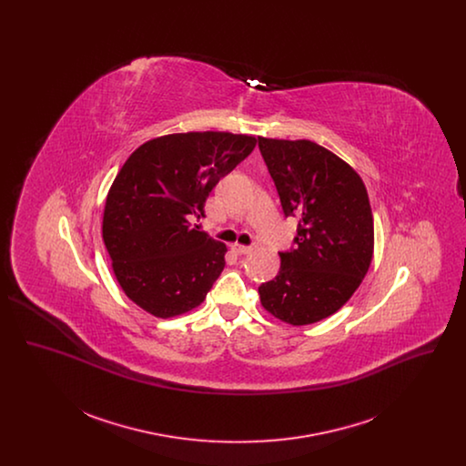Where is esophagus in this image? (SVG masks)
Returning a JSON list of instances; mask_svg holds the SVG:
<instances>
[{
	"label": "esophagus",
	"instance_id": "1",
	"mask_svg": "<svg viewBox=\"0 0 466 466\" xmlns=\"http://www.w3.org/2000/svg\"><path fill=\"white\" fill-rule=\"evenodd\" d=\"M253 248H255V246H244V244L238 243L230 246V249H232L234 253H238V255H246V253H249Z\"/></svg>",
	"mask_w": 466,
	"mask_h": 466
}]
</instances>
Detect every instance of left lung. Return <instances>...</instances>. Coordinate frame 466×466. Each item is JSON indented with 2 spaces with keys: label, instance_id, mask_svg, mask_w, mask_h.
I'll return each mask as SVG.
<instances>
[{
  "label": "left lung",
  "instance_id": "left-lung-1",
  "mask_svg": "<svg viewBox=\"0 0 466 466\" xmlns=\"http://www.w3.org/2000/svg\"><path fill=\"white\" fill-rule=\"evenodd\" d=\"M285 217H299L295 246L281 251L260 302L289 325H310L340 309L365 278L374 253V218L355 169L308 139L258 137Z\"/></svg>",
  "mask_w": 466,
  "mask_h": 466
}]
</instances>
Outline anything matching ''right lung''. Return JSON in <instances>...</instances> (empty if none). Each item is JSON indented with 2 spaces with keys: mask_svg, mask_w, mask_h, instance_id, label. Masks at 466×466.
<instances>
[{
  "mask_svg": "<svg viewBox=\"0 0 466 466\" xmlns=\"http://www.w3.org/2000/svg\"><path fill=\"white\" fill-rule=\"evenodd\" d=\"M246 134L160 136L136 148L111 185L103 241L124 293L157 318L198 308L225 267V244L192 228L209 192L253 152Z\"/></svg>",
  "mask_w": 466,
  "mask_h": 466,
  "instance_id": "right-lung-1",
  "label": "right lung"
}]
</instances>
